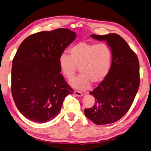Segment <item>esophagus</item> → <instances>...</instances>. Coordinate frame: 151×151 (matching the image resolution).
Wrapping results in <instances>:
<instances>
[{
	"label": "esophagus",
	"instance_id": "obj_1",
	"mask_svg": "<svg viewBox=\"0 0 151 151\" xmlns=\"http://www.w3.org/2000/svg\"><path fill=\"white\" fill-rule=\"evenodd\" d=\"M74 93H75L76 96H78V97H81V96H83V93H81V91H78V90H75V91H74Z\"/></svg>",
	"mask_w": 151,
	"mask_h": 151
}]
</instances>
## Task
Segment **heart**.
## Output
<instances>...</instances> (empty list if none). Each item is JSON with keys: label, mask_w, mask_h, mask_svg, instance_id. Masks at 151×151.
I'll use <instances>...</instances> for the list:
<instances>
[{"label": "heart", "mask_w": 151, "mask_h": 151, "mask_svg": "<svg viewBox=\"0 0 151 151\" xmlns=\"http://www.w3.org/2000/svg\"><path fill=\"white\" fill-rule=\"evenodd\" d=\"M112 62V52L105 43L81 42L70 49V55L63 53L59 59L61 70L68 78H73L80 68L81 74L70 80L79 89L89 88L91 82L99 84L107 78Z\"/></svg>", "instance_id": "b5f03b06"}]
</instances>
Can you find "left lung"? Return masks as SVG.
Here are the masks:
<instances>
[{
    "label": "left lung",
    "mask_w": 151,
    "mask_h": 151,
    "mask_svg": "<svg viewBox=\"0 0 151 151\" xmlns=\"http://www.w3.org/2000/svg\"><path fill=\"white\" fill-rule=\"evenodd\" d=\"M91 37L107 41L113 59L107 78L89 93L96 98L95 104L84 113L97 125H107L119 120L130 109L140 85L139 62L135 53L118 34Z\"/></svg>",
    "instance_id": "1"
}]
</instances>
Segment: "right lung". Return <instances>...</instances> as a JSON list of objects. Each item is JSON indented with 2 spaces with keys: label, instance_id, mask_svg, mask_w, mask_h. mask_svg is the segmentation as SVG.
Instances as JSON below:
<instances>
[{
  "label": "right lung",
  "instance_id": "right-lung-1",
  "mask_svg": "<svg viewBox=\"0 0 151 151\" xmlns=\"http://www.w3.org/2000/svg\"><path fill=\"white\" fill-rule=\"evenodd\" d=\"M76 37L66 28L27 37L12 60L11 91L19 111L34 122L54 119L73 89L60 73V55Z\"/></svg>",
  "mask_w": 151,
  "mask_h": 151
}]
</instances>
